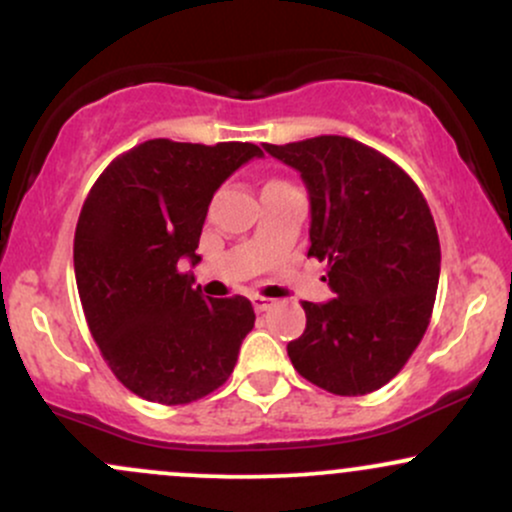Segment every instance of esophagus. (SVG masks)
<instances>
[{
    "label": "esophagus",
    "instance_id": "esophagus-1",
    "mask_svg": "<svg viewBox=\"0 0 512 512\" xmlns=\"http://www.w3.org/2000/svg\"><path fill=\"white\" fill-rule=\"evenodd\" d=\"M252 305H255L257 313H267V310L274 308L276 301H274V298H267V296H255V298H252Z\"/></svg>",
    "mask_w": 512,
    "mask_h": 512
}]
</instances>
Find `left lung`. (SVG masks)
Instances as JSON below:
<instances>
[{"label":"left lung","mask_w":512,"mask_h":512,"mask_svg":"<svg viewBox=\"0 0 512 512\" xmlns=\"http://www.w3.org/2000/svg\"><path fill=\"white\" fill-rule=\"evenodd\" d=\"M264 151L296 168L310 195L308 257L327 262L330 303L303 301L305 332L286 346L305 380L342 397L380 390L424 339L440 243L419 185L380 151L339 137Z\"/></svg>","instance_id":"1"}]
</instances>
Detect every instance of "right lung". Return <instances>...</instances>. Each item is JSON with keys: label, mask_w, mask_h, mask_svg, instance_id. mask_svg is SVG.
I'll list each match as a JSON object with an SVG mask.
<instances>
[{"label": "right lung", "mask_w": 512, "mask_h": 512, "mask_svg": "<svg viewBox=\"0 0 512 512\" xmlns=\"http://www.w3.org/2000/svg\"><path fill=\"white\" fill-rule=\"evenodd\" d=\"M255 156L250 142L149 139L117 156L81 207L74 274L88 330L146 402L175 407L219 390L255 327L248 298H204L178 267L199 262L211 197Z\"/></svg>", "instance_id": "add662e5"}]
</instances>
